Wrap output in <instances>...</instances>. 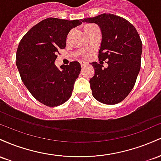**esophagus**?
<instances>
[{
  "mask_svg": "<svg viewBox=\"0 0 161 161\" xmlns=\"http://www.w3.org/2000/svg\"><path fill=\"white\" fill-rule=\"evenodd\" d=\"M80 64H81V66H82V67H84V66H86L87 64V63L86 62H84V61H81L80 62Z\"/></svg>",
  "mask_w": 161,
  "mask_h": 161,
  "instance_id": "34e87169",
  "label": "esophagus"
}]
</instances>
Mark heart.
Wrapping results in <instances>:
<instances>
[{
    "instance_id": "heart-1",
    "label": "heart",
    "mask_w": 161,
    "mask_h": 161,
    "mask_svg": "<svg viewBox=\"0 0 161 161\" xmlns=\"http://www.w3.org/2000/svg\"><path fill=\"white\" fill-rule=\"evenodd\" d=\"M93 25H92V24H88V25H86V26L84 27V29H88V28H91V27L93 26Z\"/></svg>"
}]
</instances>
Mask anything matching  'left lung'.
Masks as SVG:
<instances>
[{"mask_svg": "<svg viewBox=\"0 0 161 161\" xmlns=\"http://www.w3.org/2000/svg\"><path fill=\"white\" fill-rule=\"evenodd\" d=\"M96 23L102 35L98 58L108 66L91 63L95 75L90 79L92 95L99 102L116 104L124 100L133 88L141 67L142 43L132 23L111 14L82 19Z\"/></svg>", "mask_w": 161, "mask_h": 161, "instance_id": "1", "label": "left lung"}]
</instances>
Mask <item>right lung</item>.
I'll return each mask as SVG.
<instances>
[{"label": "right lung", "mask_w": 161, "mask_h": 161, "mask_svg": "<svg viewBox=\"0 0 161 161\" xmlns=\"http://www.w3.org/2000/svg\"><path fill=\"white\" fill-rule=\"evenodd\" d=\"M81 24V19L50 17L34 25L20 41L16 57L20 77L33 97L46 106H59L71 97L80 64L70 62L60 69L54 62L58 50L66 47L68 33Z\"/></svg>", "instance_id": "right-lung-1"}]
</instances>
